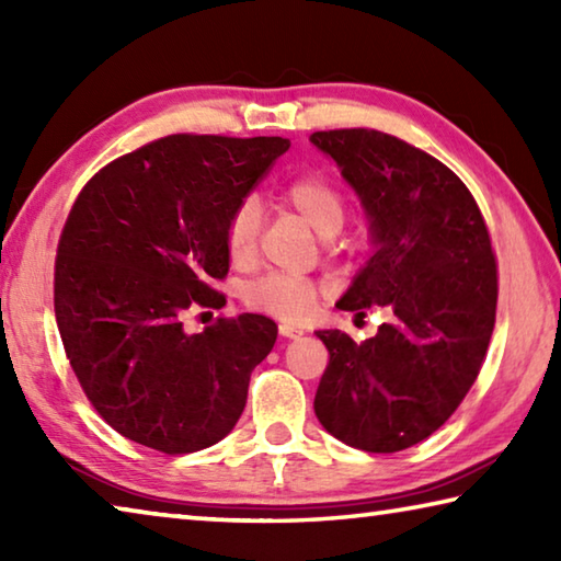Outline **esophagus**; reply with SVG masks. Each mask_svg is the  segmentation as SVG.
<instances>
[{"label": "esophagus", "mask_w": 561, "mask_h": 561, "mask_svg": "<svg viewBox=\"0 0 561 561\" xmlns=\"http://www.w3.org/2000/svg\"><path fill=\"white\" fill-rule=\"evenodd\" d=\"M279 334H282L284 339H299V336L304 334V329L294 327V324H287V321H284V324H279Z\"/></svg>", "instance_id": "obj_1"}]
</instances>
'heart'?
Here are the masks:
<instances>
[{"label": "heart", "mask_w": 561, "mask_h": 561, "mask_svg": "<svg viewBox=\"0 0 561 561\" xmlns=\"http://www.w3.org/2000/svg\"><path fill=\"white\" fill-rule=\"evenodd\" d=\"M279 201L307 220L319 234H336L346 220V197L341 187L324 173H304L291 178L279 190ZM262 213L257 201L244 197L232 207L225 225V247L232 264L244 267L254 260L260 244ZM327 294V284L297 277L287 272H267L247 284L244 304L262 314L301 321L314 314L319 299Z\"/></svg>", "instance_id": "1"}]
</instances>
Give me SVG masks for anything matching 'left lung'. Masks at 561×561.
Returning <instances> with one entry per match:
<instances>
[{
    "label": "left lung",
    "instance_id": "1",
    "mask_svg": "<svg viewBox=\"0 0 561 561\" xmlns=\"http://www.w3.org/2000/svg\"><path fill=\"white\" fill-rule=\"evenodd\" d=\"M371 217L376 252L336 307L391 314L356 344L317 331L329 348L314 413L351 448L398 453L458 411L485 360L497 309V260L478 203L425 150L374 128L311 133Z\"/></svg>",
    "mask_w": 561,
    "mask_h": 561
}]
</instances>
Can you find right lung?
Returning <instances> with one entry per match:
<instances>
[{
	"mask_svg": "<svg viewBox=\"0 0 561 561\" xmlns=\"http://www.w3.org/2000/svg\"><path fill=\"white\" fill-rule=\"evenodd\" d=\"M287 138L173 136L103 165L56 247L54 311L66 358L96 413L165 455L210 448L234 428L254 366L277 341L262 314L185 334L187 309H222L225 225Z\"/></svg>",
	"mask_w": 561,
	"mask_h": 561,
	"instance_id": "add662e5",
	"label": "right lung"
}]
</instances>
